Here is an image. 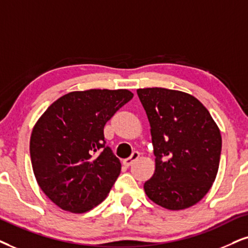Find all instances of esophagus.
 <instances>
[{"mask_svg": "<svg viewBox=\"0 0 248 248\" xmlns=\"http://www.w3.org/2000/svg\"><path fill=\"white\" fill-rule=\"evenodd\" d=\"M139 158H140V152L134 151L133 153H131V155L129 156V158L124 159V165L127 166V167H129V166L133 165L134 162L136 161Z\"/></svg>", "mask_w": 248, "mask_h": 248, "instance_id": "1", "label": "esophagus"}]
</instances>
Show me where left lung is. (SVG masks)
I'll return each mask as SVG.
<instances>
[{"label": "left lung", "instance_id": "left-lung-1", "mask_svg": "<svg viewBox=\"0 0 248 248\" xmlns=\"http://www.w3.org/2000/svg\"><path fill=\"white\" fill-rule=\"evenodd\" d=\"M155 155L153 176L144 183L153 202L171 211L200 202L215 181L222 139L208 109L189 93L166 88L137 89Z\"/></svg>", "mask_w": 248, "mask_h": 248}]
</instances>
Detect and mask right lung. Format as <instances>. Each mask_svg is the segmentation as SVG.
<instances>
[{"mask_svg": "<svg viewBox=\"0 0 248 248\" xmlns=\"http://www.w3.org/2000/svg\"><path fill=\"white\" fill-rule=\"evenodd\" d=\"M133 96L127 89L73 92L37 120L30 142L33 171L58 207L84 213L106 198L121 164L106 145L104 126Z\"/></svg>", "mask_w": 248, "mask_h": 248, "instance_id": "1", "label": "right lung"}]
</instances>
